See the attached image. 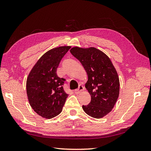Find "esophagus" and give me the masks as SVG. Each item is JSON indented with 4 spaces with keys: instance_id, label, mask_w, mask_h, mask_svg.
I'll list each match as a JSON object with an SVG mask.
<instances>
[{
    "instance_id": "esophagus-1",
    "label": "esophagus",
    "mask_w": 151,
    "mask_h": 151,
    "mask_svg": "<svg viewBox=\"0 0 151 151\" xmlns=\"http://www.w3.org/2000/svg\"><path fill=\"white\" fill-rule=\"evenodd\" d=\"M84 89V88L83 87V85H80V86H79L78 89H76V90L74 91V92H75L76 94H79V93H80L81 92H82V91H83Z\"/></svg>"
}]
</instances>
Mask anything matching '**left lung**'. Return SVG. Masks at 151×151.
Here are the masks:
<instances>
[{
    "mask_svg": "<svg viewBox=\"0 0 151 151\" xmlns=\"http://www.w3.org/2000/svg\"><path fill=\"white\" fill-rule=\"evenodd\" d=\"M80 61L88 76L86 88L91 100L83 108L86 114L101 118L111 111L120 91V82L116 70L110 59L99 50L91 47H74L70 50Z\"/></svg>",
    "mask_w": 151,
    "mask_h": 151,
    "instance_id": "1",
    "label": "left lung"
}]
</instances>
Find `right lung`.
I'll return each mask as SVG.
<instances>
[{"label":"right lung","instance_id":"right-lung-1","mask_svg":"<svg viewBox=\"0 0 151 151\" xmlns=\"http://www.w3.org/2000/svg\"><path fill=\"white\" fill-rule=\"evenodd\" d=\"M70 47L55 48L45 53L32 68L26 81L29 104L41 116L52 118L59 115L68 96L63 84L65 79L57 74L62 58Z\"/></svg>","mask_w":151,"mask_h":151}]
</instances>
